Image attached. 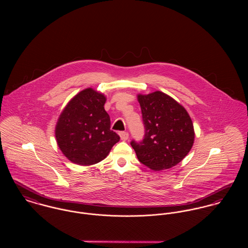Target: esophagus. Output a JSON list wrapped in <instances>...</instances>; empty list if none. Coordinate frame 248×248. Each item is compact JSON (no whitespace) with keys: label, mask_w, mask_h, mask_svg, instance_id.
Here are the masks:
<instances>
[{"label":"esophagus","mask_w":248,"mask_h":248,"mask_svg":"<svg viewBox=\"0 0 248 248\" xmlns=\"http://www.w3.org/2000/svg\"><path fill=\"white\" fill-rule=\"evenodd\" d=\"M119 136H120L121 140H123V141H126L129 139V134L127 132H120Z\"/></svg>","instance_id":"esophagus-1"}]
</instances>
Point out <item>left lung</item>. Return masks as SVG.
I'll use <instances>...</instances> for the list:
<instances>
[{
	"instance_id": "1",
	"label": "left lung",
	"mask_w": 248,
	"mask_h": 248,
	"mask_svg": "<svg viewBox=\"0 0 248 248\" xmlns=\"http://www.w3.org/2000/svg\"><path fill=\"white\" fill-rule=\"evenodd\" d=\"M145 128L140 142H131L139 160L154 171L176 166L195 140L193 122L184 107L161 92L139 94Z\"/></svg>"
}]
</instances>
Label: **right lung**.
<instances>
[{"label": "right lung", "instance_id": "add662e5", "mask_svg": "<svg viewBox=\"0 0 248 248\" xmlns=\"http://www.w3.org/2000/svg\"><path fill=\"white\" fill-rule=\"evenodd\" d=\"M105 102L103 93L88 88L77 93L61 112L55 138L71 162L83 166L98 163L119 141V136L110 130Z\"/></svg>", "mask_w": 248, "mask_h": 248}]
</instances>
